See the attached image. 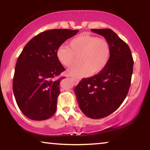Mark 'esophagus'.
<instances>
[{"label":"esophagus","mask_w":150,"mask_h":150,"mask_svg":"<svg viewBox=\"0 0 150 150\" xmlns=\"http://www.w3.org/2000/svg\"><path fill=\"white\" fill-rule=\"evenodd\" d=\"M71 80H72L73 82H74V83L75 85H77V84L79 83V80H77V79H71Z\"/></svg>","instance_id":"34e87169"}]
</instances>
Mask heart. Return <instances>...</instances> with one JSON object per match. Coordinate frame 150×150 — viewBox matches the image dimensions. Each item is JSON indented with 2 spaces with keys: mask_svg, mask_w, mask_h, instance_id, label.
Masks as SVG:
<instances>
[{
  "mask_svg": "<svg viewBox=\"0 0 150 150\" xmlns=\"http://www.w3.org/2000/svg\"><path fill=\"white\" fill-rule=\"evenodd\" d=\"M111 48L105 39L82 34L69 43V47L61 46L56 52L57 60L64 67H71L76 57H81V64L67 69V74L74 78H83L96 74L105 68L110 60Z\"/></svg>",
  "mask_w": 150,
  "mask_h": 150,
  "instance_id": "1",
  "label": "heart"
}]
</instances>
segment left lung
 Returning a JSON list of instances; mask_svg holds the SVG:
<instances>
[{
    "label": "left lung",
    "instance_id": "obj_1",
    "mask_svg": "<svg viewBox=\"0 0 150 150\" xmlns=\"http://www.w3.org/2000/svg\"><path fill=\"white\" fill-rule=\"evenodd\" d=\"M91 31L109 42L110 60L98 74L82 79L74 92L82 112L89 118L100 119L112 113L124 102L130 86L134 61L128 44L113 30Z\"/></svg>",
    "mask_w": 150,
    "mask_h": 150
}]
</instances>
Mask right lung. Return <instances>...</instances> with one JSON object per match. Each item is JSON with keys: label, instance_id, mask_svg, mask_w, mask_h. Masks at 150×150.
Masks as SVG:
<instances>
[{"label": "right lung", "instance_id": "add662e5", "mask_svg": "<svg viewBox=\"0 0 150 150\" xmlns=\"http://www.w3.org/2000/svg\"><path fill=\"white\" fill-rule=\"evenodd\" d=\"M79 30L52 29L41 33L28 42L18 57L13 81V91L18 107L33 120H45L57 110L61 79H54L65 68L56 52Z\"/></svg>", "mask_w": 150, "mask_h": 150}]
</instances>
